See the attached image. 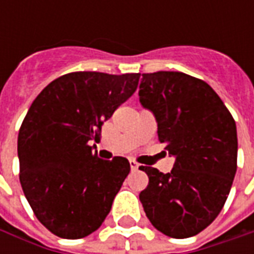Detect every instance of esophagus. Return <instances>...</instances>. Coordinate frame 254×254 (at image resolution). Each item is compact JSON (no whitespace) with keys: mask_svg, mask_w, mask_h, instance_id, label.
<instances>
[{"mask_svg":"<svg viewBox=\"0 0 254 254\" xmlns=\"http://www.w3.org/2000/svg\"><path fill=\"white\" fill-rule=\"evenodd\" d=\"M129 165H130V169H132V170H137L138 167H140V165H138L137 162H136V160H133V159L129 160Z\"/></svg>","mask_w":254,"mask_h":254,"instance_id":"obj_1","label":"esophagus"}]
</instances>
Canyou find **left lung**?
<instances>
[{
  "instance_id": "8db88e82",
  "label": "left lung",
  "mask_w": 254,
  "mask_h": 254,
  "mask_svg": "<svg viewBox=\"0 0 254 254\" xmlns=\"http://www.w3.org/2000/svg\"><path fill=\"white\" fill-rule=\"evenodd\" d=\"M140 103L154 113L158 138L176 156L170 173L141 166L140 201L149 222L171 238L198 234L216 219L237 171V127L205 81L182 72L143 73Z\"/></svg>"
}]
</instances>
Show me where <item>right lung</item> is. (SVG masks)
Returning <instances> with one entry per match:
<instances>
[{
    "label": "right lung",
    "instance_id": "add662e5",
    "mask_svg": "<svg viewBox=\"0 0 254 254\" xmlns=\"http://www.w3.org/2000/svg\"><path fill=\"white\" fill-rule=\"evenodd\" d=\"M140 73L72 72L43 88L17 137L20 184L38 220L53 234L84 238L100 227L130 171L125 158L102 160L103 122L137 89Z\"/></svg>",
    "mask_w": 254,
    "mask_h": 254
}]
</instances>
